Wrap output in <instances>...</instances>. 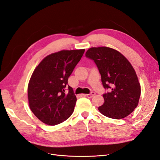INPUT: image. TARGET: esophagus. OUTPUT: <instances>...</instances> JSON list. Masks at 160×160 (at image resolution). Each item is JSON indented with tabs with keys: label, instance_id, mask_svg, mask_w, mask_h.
Wrapping results in <instances>:
<instances>
[{
	"label": "esophagus",
	"instance_id": "obj_1",
	"mask_svg": "<svg viewBox=\"0 0 160 160\" xmlns=\"http://www.w3.org/2000/svg\"><path fill=\"white\" fill-rule=\"evenodd\" d=\"M95 93H94V92H91L90 94H83L84 97H87V98H92L93 96H95Z\"/></svg>",
	"mask_w": 160,
	"mask_h": 160
}]
</instances>
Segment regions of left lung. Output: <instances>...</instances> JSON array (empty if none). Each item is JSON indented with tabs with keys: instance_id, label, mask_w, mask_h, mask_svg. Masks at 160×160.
Wrapping results in <instances>:
<instances>
[{
	"instance_id": "1",
	"label": "left lung",
	"mask_w": 160,
	"mask_h": 160,
	"mask_svg": "<svg viewBox=\"0 0 160 160\" xmlns=\"http://www.w3.org/2000/svg\"><path fill=\"white\" fill-rule=\"evenodd\" d=\"M87 57L93 60L101 76L105 89L101 113L109 118L123 119L132 113L138 105L141 86L130 62L118 51L108 47H91Z\"/></svg>"
}]
</instances>
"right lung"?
<instances>
[{
	"label": "right lung",
	"mask_w": 160,
	"mask_h": 160,
	"mask_svg": "<svg viewBox=\"0 0 160 160\" xmlns=\"http://www.w3.org/2000/svg\"><path fill=\"white\" fill-rule=\"evenodd\" d=\"M85 49L62 50L45 57L34 70L28 85V101L32 112L42 123L59 124L68 119L77 101L72 88H65L68 78Z\"/></svg>",
	"instance_id": "add662e5"
}]
</instances>
